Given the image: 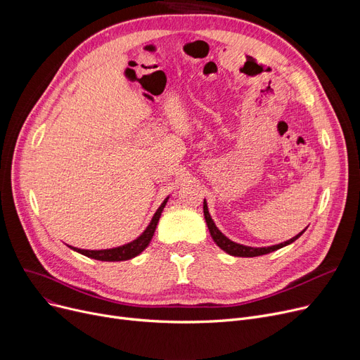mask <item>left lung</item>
Instances as JSON below:
<instances>
[{"instance_id": "8db88e82", "label": "left lung", "mask_w": 360, "mask_h": 360, "mask_svg": "<svg viewBox=\"0 0 360 360\" xmlns=\"http://www.w3.org/2000/svg\"><path fill=\"white\" fill-rule=\"evenodd\" d=\"M202 212H204V219H205V223H207V228H209L210 231V235L214 240V243L217 245V247L220 250H223L226 254L229 255H233V257H258V255H264V254H269V252H273V251H277L283 247H286V245H290L292 242H295L302 233H304L307 231V228L299 232L296 236H293L292 239L286 240V242H281V243H277V245H271V247H259V248H255V247H248V245H242V243H238V242H233L232 239H229L226 235H223L219 228L216 226L214 220L212 219L210 213H209V205H207V201L204 198V202H202Z\"/></svg>"}]
</instances>
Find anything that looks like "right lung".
<instances>
[{
	"instance_id": "add662e5",
	"label": "right lung",
	"mask_w": 360,
	"mask_h": 360,
	"mask_svg": "<svg viewBox=\"0 0 360 360\" xmlns=\"http://www.w3.org/2000/svg\"><path fill=\"white\" fill-rule=\"evenodd\" d=\"M167 200H169V195L159 205V209L156 210L153 217H151V220L147 224V228L144 229V232L140 236H137L134 240H131V242L124 243V245H120V247H115V248H108V250H82V248L71 247V245H67V247L70 250L75 251V252L84 255V257H89V258H93V259H99V261H127V259L134 258V257L140 255L150 245V240L155 235L156 226L159 223V219L162 216V212L165 209Z\"/></svg>"
}]
</instances>
